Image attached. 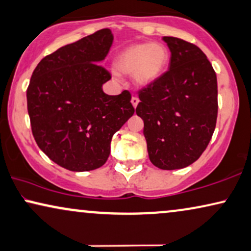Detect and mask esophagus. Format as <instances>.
Masks as SVG:
<instances>
[{
    "mask_svg": "<svg viewBox=\"0 0 251 251\" xmlns=\"http://www.w3.org/2000/svg\"><path fill=\"white\" fill-rule=\"evenodd\" d=\"M138 102H139V99H138V98L136 97V96H133V97L131 98V103H132V106L135 107V108H136V107H137Z\"/></svg>",
    "mask_w": 251,
    "mask_h": 251,
    "instance_id": "1",
    "label": "esophagus"
}]
</instances>
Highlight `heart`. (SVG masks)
<instances>
[{
  "label": "heart",
  "mask_w": 251,
  "mask_h": 251,
  "mask_svg": "<svg viewBox=\"0 0 251 251\" xmlns=\"http://www.w3.org/2000/svg\"><path fill=\"white\" fill-rule=\"evenodd\" d=\"M169 60V51L161 44H136L122 50L115 61V69L132 75L141 86L153 83L162 74Z\"/></svg>",
  "instance_id": "b5f03b06"
}]
</instances>
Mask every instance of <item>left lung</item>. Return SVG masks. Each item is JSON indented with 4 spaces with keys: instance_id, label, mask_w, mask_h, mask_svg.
Returning <instances> with one entry per match:
<instances>
[{
    "instance_id": "8db88e82",
    "label": "left lung",
    "mask_w": 251,
    "mask_h": 251,
    "mask_svg": "<svg viewBox=\"0 0 251 251\" xmlns=\"http://www.w3.org/2000/svg\"><path fill=\"white\" fill-rule=\"evenodd\" d=\"M171 50L169 69L138 92L136 113L144 121L149 158L173 171L201 157L216 129L218 86L206 55L196 45L164 37Z\"/></svg>"
}]
</instances>
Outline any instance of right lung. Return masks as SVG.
Returning a JSON list of instances; mask_svg holds the SVG:
<instances>
[{
  "label": "right lung",
  "mask_w": 251,
  "mask_h": 251,
  "mask_svg": "<svg viewBox=\"0 0 251 251\" xmlns=\"http://www.w3.org/2000/svg\"><path fill=\"white\" fill-rule=\"evenodd\" d=\"M102 28L58 48L39 62L26 91L33 137L61 167L87 172L105 164L113 135L135 113L131 94L108 96L102 84L112 78L99 64L113 44Z\"/></svg>",
  "instance_id": "obj_1"
}]
</instances>
